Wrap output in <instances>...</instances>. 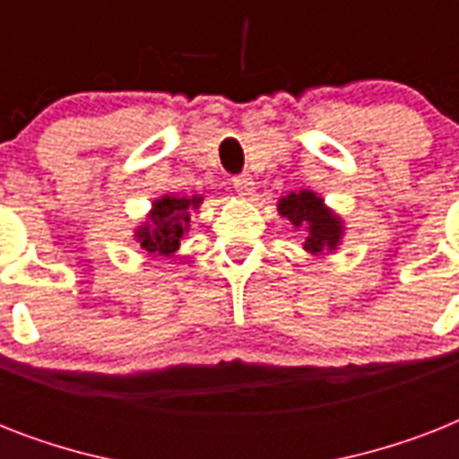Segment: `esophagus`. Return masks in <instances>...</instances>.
<instances>
[{"label":"esophagus","mask_w":459,"mask_h":459,"mask_svg":"<svg viewBox=\"0 0 459 459\" xmlns=\"http://www.w3.org/2000/svg\"><path fill=\"white\" fill-rule=\"evenodd\" d=\"M233 187H236V193L243 197V200H247L252 193H255V180L250 178V176H238V178H233Z\"/></svg>","instance_id":"1"}]
</instances>
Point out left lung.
I'll list each match as a JSON object with an SVG mask.
<instances>
[{"instance_id": "1", "label": "left lung", "mask_w": 459, "mask_h": 459, "mask_svg": "<svg viewBox=\"0 0 459 459\" xmlns=\"http://www.w3.org/2000/svg\"><path fill=\"white\" fill-rule=\"evenodd\" d=\"M279 214L293 223V229L305 230V247L312 257L331 255L342 245L345 221L338 212L328 207L314 190H293L279 200Z\"/></svg>"}]
</instances>
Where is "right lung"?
<instances>
[{
	"label": "right lung",
	"instance_id": "obj_1",
	"mask_svg": "<svg viewBox=\"0 0 459 459\" xmlns=\"http://www.w3.org/2000/svg\"><path fill=\"white\" fill-rule=\"evenodd\" d=\"M202 202L204 197L200 195H161L152 200L145 221L133 229V240L154 257H169L180 247V240L190 230V214L200 209Z\"/></svg>",
	"mask_w": 459,
	"mask_h": 459
}]
</instances>
